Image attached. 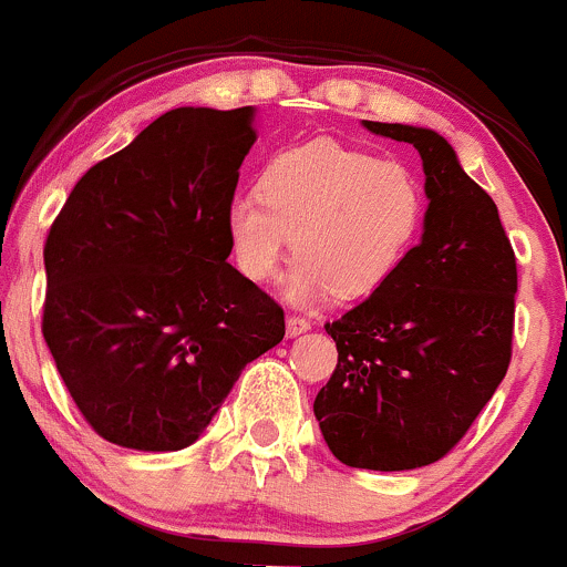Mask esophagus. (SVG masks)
<instances>
[{
	"mask_svg": "<svg viewBox=\"0 0 567 567\" xmlns=\"http://www.w3.org/2000/svg\"><path fill=\"white\" fill-rule=\"evenodd\" d=\"M285 326H288V337H301V333L309 331V320L303 318H296V315H288V320H285Z\"/></svg>",
	"mask_w": 567,
	"mask_h": 567,
	"instance_id": "esophagus-1",
	"label": "esophagus"
}]
</instances>
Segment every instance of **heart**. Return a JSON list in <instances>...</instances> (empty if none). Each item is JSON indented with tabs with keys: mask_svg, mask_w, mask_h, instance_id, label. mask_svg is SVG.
<instances>
[{
	"mask_svg": "<svg viewBox=\"0 0 567 567\" xmlns=\"http://www.w3.org/2000/svg\"><path fill=\"white\" fill-rule=\"evenodd\" d=\"M424 219L426 189L413 168L315 138L266 159L260 193H236L225 206V236L238 271L268 282L293 234L285 299L315 303L331 290L355 301L402 268Z\"/></svg>",
	"mask_w": 567,
	"mask_h": 567,
	"instance_id": "1",
	"label": "heart"
}]
</instances>
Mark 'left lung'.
Segmentation results:
<instances>
[{"label": "left lung", "mask_w": 567, "mask_h": 567, "mask_svg": "<svg viewBox=\"0 0 567 567\" xmlns=\"http://www.w3.org/2000/svg\"><path fill=\"white\" fill-rule=\"evenodd\" d=\"M363 127L419 148L424 234L383 288L326 323L339 359L315 396V419L342 464L396 473L449 454L503 383L516 258L497 206L443 135L413 124Z\"/></svg>", "instance_id": "8db88e82"}]
</instances>
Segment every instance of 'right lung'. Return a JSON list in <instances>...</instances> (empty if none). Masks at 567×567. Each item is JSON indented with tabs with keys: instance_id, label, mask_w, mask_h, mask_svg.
<instances>
[{
	"instance_id": "1",
	"label": "right lung",
	"mask_w": 567,
	"mask_h": 567,
	"mask_svg": "<svg viewBox=\"0 0 567 567\" xmlns=\"http://www.w3.org/2000/svg\"><path fill=\"white\" fill-rule=\"evenodd\" d=\"M255 109H174L89 168L45 241L43 337L83 419L133 451H182L241 369L285 337L228 264L225 206Z\"/></svg>"
}]
</instances>
